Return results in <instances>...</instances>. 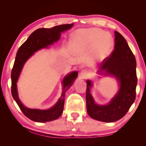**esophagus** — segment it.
Returning <instances> with one entry per match:
<instances>
[{"label":"esophagus","mask_w":146,"mask_h":146,"mask_svg":"<svg viewBox=\"0 0 146 146\" xmlns=\"http://www.w3.org/2000/svg\"><path fill=\"white\" fill-rule=\"evenodd\" d=\"M89 76L88 70L86 69H83L80 72V77L82 78H86Z\"/></svg>","instance_id":"esophagus-1"}]
</instances>
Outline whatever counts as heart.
<instances>
[{
  "mask_svg": "<svg viewBox=\"0 0 146 146\" xmlns=\"http://www.w3.org/2000/svg\"><path fill=\"white\" fill-rule=\"evenodd\" d=\"M71 44L75 48H90L96 50L99 58L107 56L113 46V40L109 33L91 28L79 30L74 35Z\"/></svg>",
  "mask_w": 146,
  "mask_h": 146,
  "instance_id": "1",
  "label": "heart"
}]
</instances>
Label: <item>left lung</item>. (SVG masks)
Listing matches in <instances>:
<instances>
[{
	"label": "left lung",
	"mask_w": 146,
	"mask_h": 146,
	"mask_svg": "<svg viewBox=\"0 0 146 146\" xmlns=\"http://www.w3.org/2000/svg\"><path fill=\"white\" fill-rule=\"evenodd\" d=\"M114 48L101 63L99 70L116 77L120 83L117 95L106 105H97L90 92L92 83L87 80V112L96 120L113 122L121 119L129 111L136 98V61L134 54L122 35L114 32Z\"/></svg>",
	"instance_id": "8db88e82"
}]
</instances>
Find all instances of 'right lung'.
<instances>
[{"instance_id":"add662e5","label":"right lung","mask_w":146,"mask_h":146,"mask_svg":"<svg viewBox=\"0 0 146 146\" xmlns=\"http://www.w3.org/2000/svg\"><path fill=\"white\" fill-rule=\"evenodd\" d=\"M72 26L73 24H63L50 29L42 28L35 30L30 35L27 41L21 45L17 52L11 74V94L22 112L32 121L38 122H46L55 120L61 115L64 108L65 92L72 86L75 79L77 77L78 73L77 71H74L64 77L63 82V92L61 98L54 107L48 110H41L30 109L24 107L18 98L16 83L22 68L25 61L34 54V52L58 41L60 39L61 32L70 29Z\"/></svg>"}]
</instances>
